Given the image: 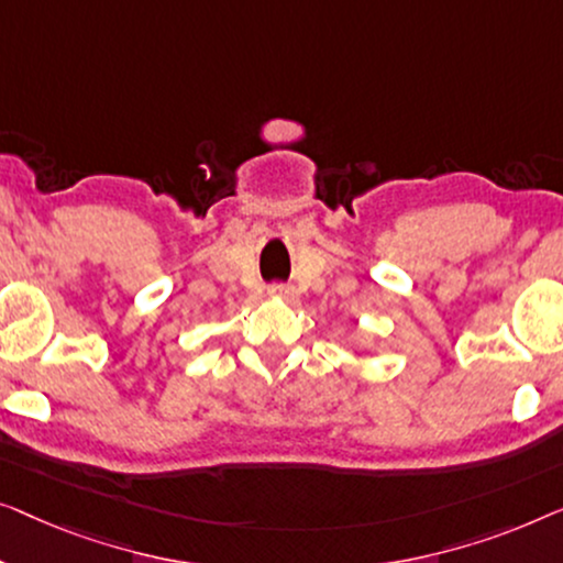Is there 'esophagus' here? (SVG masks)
I'll use <instances>...</instances> for the list:
<instances>
[{
    "label": "esophagus",
    "instance_id": "1",
    "mask_svg": "<svg viewBox=\"0 0 563 563\" xmlns=\"http://www.w3.org/2000/svg\"><path fill=\"white\" fill-rule=\"evenodd\" d=\"M273 298H283V300H296V288H290V285H283V283H275L267 288Z\"/></svg>",
    "mask_w": 563,
    "mask_h": 563
}]
</instances>
